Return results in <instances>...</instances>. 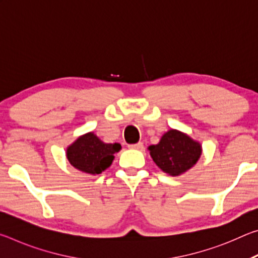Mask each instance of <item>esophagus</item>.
<instances>
[{"label":"esophagus","instance_id":"obj_1","mask_svg":"<svg viewBox=\"0 0 258 258\" xmlns=\"http://www.w3.org/2000/svg\"><path fill=\"white\" fill-rule=\"evenodd\" d=\"M128 148L131 149H137V150H143V143L142 142H138L134 143V145H130Z\"/></svg>","mask_w":258,"mask_h":258}]
</instances>
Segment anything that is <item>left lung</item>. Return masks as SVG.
Segmentation results:
<instances>
[{"label":"left lung","mask_w":258,"mask_h":258,"mask_svg":"<svg viewBox=\"0 0 258 258\" xmlns=\"http://www.w3.org/2000/svg\"><path fill=\"white\" fill-rule=\"evenodd\" d=\"M149 150L156 165L172 176L190 169L202 155L198 142L175 130L165 133L158 145L150 146Z\"/></svg>","instance_id":"obj_1"}]
</instances>
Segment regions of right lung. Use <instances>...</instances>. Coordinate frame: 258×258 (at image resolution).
Instances as JSON below:
<instances>
[{"instance_id":"right-lung-1","label":"right lung","mask_w":258,"mask_h":258,"mask_svg":"<svg viewBox=\"0 0 258 258\" xmlns=\"http://www.w3.org/2000/svg\"><path fill=\"white\" fill-rule=\"evenodd\" d=\"M118 143H103L97 135L87 133L67 149V158L74 167L89 174H100L111 165L113 154L120 150Z\"/></svg>"}]
</instances>
